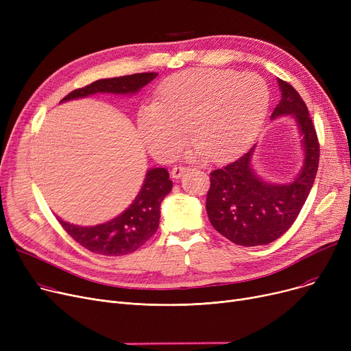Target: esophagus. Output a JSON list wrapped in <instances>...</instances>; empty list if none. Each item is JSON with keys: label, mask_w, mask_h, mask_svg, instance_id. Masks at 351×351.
Instances as JSON below:
<instances>
[{"label": "esophagus", "mask_w": 351, "mask_h": 351, "mask_svg": "<svg viewBox=\"0 0 351 351\" xmlns=\"http://www.w3.org/2000/svg\"><path fill=\"white\" fill-rule=\"evenodd\" d=\"M185 172H186V168H182V166H175V168L171 171V176L173 179H179Z\"/></svg>", "instance_id": "esophagus-1"}]
</instances>
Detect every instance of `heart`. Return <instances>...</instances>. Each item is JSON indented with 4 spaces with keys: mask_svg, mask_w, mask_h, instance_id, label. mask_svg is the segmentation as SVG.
<instances>
[{
    "mask_svg": "<svg viewBox=\"0 0 351 351\" xmlns=\"http://www.w3.org/2000/svg\"><path fill=\"white\" fill-rule=\"evenodd\" d=\"M270 90L263 78L232 69H186L166 78L155 105L138 112V131L149 152L169 160L189 135L188 155L205 154L213 162L243 152L267 117Z\"/></svg>",
    "mask_w": 351,
    "mask_h": 351,
    "instance_id": "obj_1",
    "label": "heart"
}]
</instances>
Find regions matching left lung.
I'll use <instances>...</instances> for the list:
<instances>
[{
	"instance_id": "obj_1",
	"label": "left lung",
	"mask_w": 351,
	"mask_h": 351,
	"mask_svg": "<svg viewBox=\"0 0 351 351\" xmlns=\"http://www.w3.org/2000/svg\"><path fill=\"white\" fill-rule=\"evenodd\" d=\"M282 98L271 119L290 117L298 126L303 147V165L287 183L265 180L253 168L250 151L210 173L206 212L212 226L241 246L269 245L296 220L315 183L319 168V141L306 104L290 84L278 80Z\"/></svg>"
}]
</instances>
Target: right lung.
Returning <instances> with one entry per match:
<instances>
[{"instance_id":"obj_1","label":"right lung","mask_w":351,"mask_h":351,"mask_svg":"<svg viewBox=\"0 0 351 351\" xmlns=\"http://www.w3.org/2000/svg\"><path fill=\"white\" fill-rule=\"evenodd\" d=\"M156 77V72H143L98 80L84 88L72 90L61 102L95 94L135 95ZM171 191L172 180L169 179V172L165 168H151L146 172L135 200L109 222L95 226H78L68 223L60 217L58 222L73 241L89 252L104 256H123L139 249L158 230L160 204Z\"/></svg>"}]
</instances>
